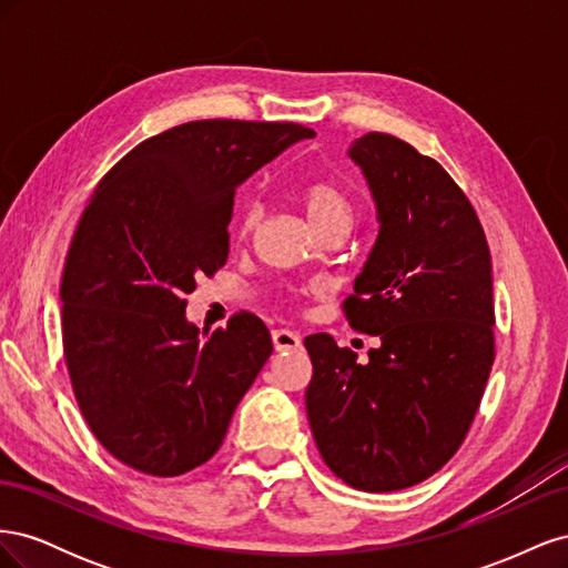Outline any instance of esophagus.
<instances>
[{
  "label": "esophagus",
  "instance_id": "34e87169",
  "mask_svg": "<svg viewBox=\"0 0 568 568\" xmlns=\"http://www.w3.org/2000/svg\"><path fill=\"white\" fill-rule=\"evenodd\" d=\"M272 343H274V351H277V353L296 351V348H301V336L296 332L277 329V332H272Z\"/></svg>",
  "mask_w": 568,
  "mask_h": 568
}]
</instances>
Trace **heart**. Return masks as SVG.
<instances>
[{
    "label": "heart",
    "mask_w": 568,
    "mask_h": 568,
    "mask_svg": "<svg viewBox=\"0 0 568 568\" xmlns=\"http://www.w3.org/2000/svg\"><path fill=\"white\" fill-rule=\"evenodd\" d=\"M301 205L305 211V217L311 220V225L322 232L326 227H334V225H346L351 227L353 222V201L351 196L343 192V189L334 182H326V180H313V182H305L301 186ZM261 217H263V209L261 203H246L242 209V215L236 220V232L239 236H251L257 225H261Z\"/></svg>",
    "instance_id": "b5f03b06"
}]
</instances>
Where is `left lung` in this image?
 <instances>
[{"instance_id":"obj_1","label":"left lung","mask_w":568,"mask_h":568,"mask_svg":"<svg viewBox=\"0 0 568 568\" xmlns=\"http://www.w3.org/2000/svg\"><path fill=\"white\" fill-rule=\"evenodd\" d=\"M379 234L355 294L353 329L382 338L359 365L329 334L305 338V409L322 459L367 493L422 484L467 436L495 359L493 265L484 227L440 163L393 134L348 149Z\"/></svg>"}]
</instances>
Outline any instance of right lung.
I'll return each instance as SVG.
<instances>
[{
	"mask_svg": "<svg viewBox=\"0 0 568 568\" xmlns=\"http://www.w3.org/2000/svg\"><path fill=\"white\" fill-rule=\"evenodd\" d=\"M311 136L194 120L134 146L94 189L65 255L63 355L84 422L128 467L165 478L209 462L272 355L251 313L203 341L184 296L227 263L236 186Z\"/></svg>",
	"mask_w": 568,
	"mask_h": 568,
	"instance_id": "obj_1",
	"label": "right lung"
}]
</instances>
